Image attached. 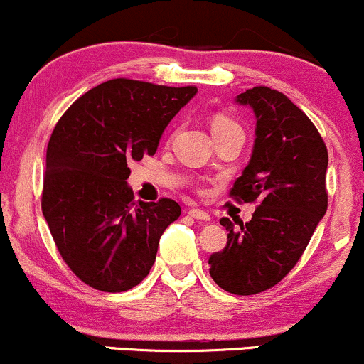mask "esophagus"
<instances>
[{
    "instance_id": "esophagus-1",
    "label": "esophagus",
    "mask_w": 364,
    "mask_h": 364,
    "mask_svg": "<svg viewBox=\"0 0 364 364\" xmlns=\"http://www.w3.org/2000/svg\"><path fill=\"white\" fill-rule=\"evenodd\" d=\"M188 214H190L196 220H203V223H208V220H210V215H208L205 210H200V208H191Z\"/></svg>"
}]
</instances>
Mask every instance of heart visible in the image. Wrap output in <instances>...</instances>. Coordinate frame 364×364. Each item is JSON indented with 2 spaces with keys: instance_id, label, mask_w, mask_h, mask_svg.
Masks as SVG:
<instances>
[{
  "instance_id": "1",
  "label": "heart",
  "mask_w": 364,
  "mask_h": 364,
  "mask_svg": "<svg viewBox=\"0 0 364 364\" xmlns=\"http://www.w3.org/2000/svg\"><path fill=\"white\" fill-rule=\"evenodd\" d=\"M210 128H212V135H217V133H228V132L243 133V129H241L240 124L225 114H215L210 121Z\"/></svg>"
}]
</instances>
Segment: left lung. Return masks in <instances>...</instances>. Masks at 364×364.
Masks as SVG:
<instances>
[{
  "label": "left lung",
  "mask_w": 364,
  "mask_h": 364,
  "mask_svg": "<svg viewBox=\"0 0 364 364\" xmlns=\"http://www.w3.org/2000/svg\"><path fill=\"white\" fill-rule=\"evenodd\" d=\"M236 104L252 107L257 127L231 196L260 205L240 231L220 219L228 245L210 255L208 272L224 291L250 296L282 281L310 243L327 212L328 154L315 124L281 92L253 87L236 95Z\"/></svg>",
  "instance_id": "1"
}]
</instances>
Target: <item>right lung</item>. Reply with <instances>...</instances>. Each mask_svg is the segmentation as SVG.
Segmentation results:
<instances>
[{"mask_svg": "<svg viewBox=\"0 0 364 364\" xmlns=\"http://www.w3.org/2000/svg\"><path fill=\"white\" fill-rule=\"evenodd\" d=\"M195 94L196 87L114 78L58 121L46 156L43 214L63 260L94 289L139 286L162 232L181 215L171 198L135 203L128 164L156 154L162 132Z\"/></svg>", "mask_w": 364, "mask_h": 364, "instance_id": "obj_1", "label": "right lung"}]
</instances>
